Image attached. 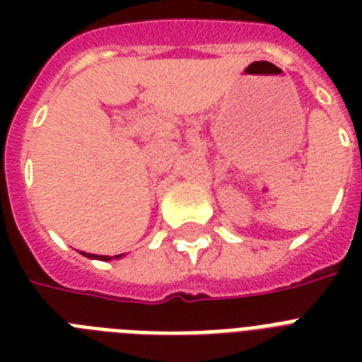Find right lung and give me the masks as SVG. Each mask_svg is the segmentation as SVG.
I'll return each mask as SVG.
<instances>
[{
  "label": "right lung",
  "mask_w": 362,
  "mask_h": 362,
  "mask_svg": "<svg viewBox=\"0 0 362 362\" xmlns=\"http://www.w3.org/2000/svg\"><path fill=\"white\" fill-rule=\"evenodd\" d=\"M84 255L90 259H101V261H110V259H112V257H109V255H93V253H84ZM115 257L118 259V257H122V255H115Z\"/></svg>",
  "instance_id": "1"
}]
</instances>
